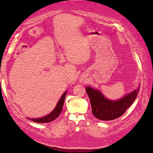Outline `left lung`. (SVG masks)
I'll return each mask as SVG.
<instances>
[{
    "instance_id": "left-lung-1",
    "label": "left lung",
    "mask_w": 153,
    "mask_h": 153,
    "mask_svg": "<svg viewBox=\"0 0 153 153\" xmlns=\"http://www.w3.org/2000/svg\"><path fill=\"white\" fill-rule=\"evenodd\" d=\"M139 87L119 100H108L99 91L91 87H86L92 108V113L97 119L102 121H110L117 119L125 113L130 106L139 92Z\"/></svg>"
}]
</instances>
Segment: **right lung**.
<instances>
[{
    "mask_svg": "<svg viewBox=\"0 0 153 153\" xmlns=\"http://www.w3.org/2000/svg\"><path fill=\"white\" fill-rule=\"evenodd\" d=\"M66 93H67V91H66L62 94L61 99H60L59 101H58L56 106L55 107L54 110L50 114L46 115V116H44L43 117L37 118V119H30L31 121H34L35 123H47L54 121L55 119L59 116V115L62 112L63 105L64 103V100H65ZM28 119H30V118H28Z\"/></svg>",
    "mask_w": 153,
    "mask_h": 153,
    "instance_id": "1",
    "label": "right lung"
}]
</instances>
